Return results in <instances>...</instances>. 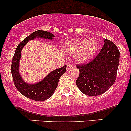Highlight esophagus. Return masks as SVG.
Segmentation results:
<instances>
[{
  "label": "esophagus",
  "instance_id": "1",
  "mask_svg": "<svg viewBox=\"0 0 131 131\" xmlns=\"http://www.w3.org/2000/svg\"><path fill=\"white\" fill-rule=\"evenodd\" d=\"M73 67H74V65H73L72 64H68L67 66V71L70 70V69L73 68Z\"/></svg>",
  "mask_w": 131,
  "mask_h": 131
}]
</instances>
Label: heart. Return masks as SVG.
Here are the masks:
<instances>
[{
  "label": "heart",
  "mask_w": 131,
  "mask_h": 131,
  "mask_svg": "<svg viewBox=\"0 0 131 131\" xmlns=\"http://www.w3.org/2000/svg\"><path fill=\"white\" fill-rule=\"evenodd\" d=\"M98 48L97 42L94 39L88 40L79 38L66 42L64 49L70 53L75 54V58L81 63L88 61L96 54Z\"/></svg>",
  "instance_id": "heart-1"
}]
</instances>
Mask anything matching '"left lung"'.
<instances>
[{
  "label": "left lung",
  "mask_w": 131,
  "mask_h": 131,
  "mask_svg": "<svg viewBox=\"0 0 131 131\" xmlns=\"http://www.w3.org/2000/svg\"><path fill=\"white\" fill-rule=\"evenodd\" d=\"M105 44L92 61L79 64L80 74L77 86L84 94L95 96L102 94L114 84L120 60V52L112 41L105 39Z\"/></svg>",
  "instance_id": "obj_1"
}]
</instances>
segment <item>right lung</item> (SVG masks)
Wrapping results in <instances>:
<instances>
[{
	"label": "right lung",
	"mask_w": 131,
	"mask_h": 131,
	"mask_svg": "<svg viewBox=\"0 0 131 131\" xmlns=\"http://www.w3.org/2000/svg\"><path fill=\"white\" fill-rule=\"evenodd\" d=\"M54 37V35L51 33L43 30H37L26 37L17 47L10 68L12 76L16 89L28 98L37 101H43L49 98L57 88L59 78L65 73L67 65L52 71L43 80L34 84L25 82L19 73V60L21 57V51L25 45L30 40L36 38L52 40Z\"/></svg>",
	"instance_id": "obj_1"
}]
</instances>
